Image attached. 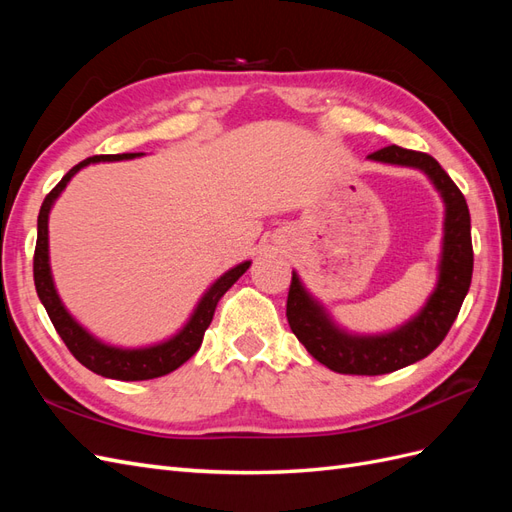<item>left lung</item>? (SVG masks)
Returning <instances> with one entry per match:
<instances>
[{
    "instance_id": "8db88e82",
    "label": "left lung",
    "mask_w": 512,
    "mask_h": 512,
    "mask_svg": "<svg viewBox=\"0 0 512 512\" xmlns=\"http://www.w3.org/2000/svg\"><path fill=\"white\" fill-rule=\"evenodd\" d=\"M367 158L421 170L440 194L444 224L436 286L423 307L399 327L384 333H352L335 322L322 301L305 288L299 273L292 271L286 316L292 333L322 365L337 374L380 376L425 359L442 344L470 290L474 252L466 198L436 160L427 153L397 145L384 147Z\"/></svg>"
}]
</instances>
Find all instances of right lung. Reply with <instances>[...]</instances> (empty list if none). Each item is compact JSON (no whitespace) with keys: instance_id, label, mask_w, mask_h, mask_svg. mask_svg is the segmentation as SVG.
Segmentation results:
<instances>
[{"instance_id":"obj_1","label":"right lung","mask_w":512,"mask_h":512,"mask_svg":"<svg viewBox=\"0 0 512 512\" xmlns=\"http://www.w3.org/2000/svg\"><path fill=\"white\" fill-rule=\"evenodd\" d=\"M141 156L143 153L94 156V158H87L81 164L70 168L66 177L55 185L51 194L44 198V203L40 207L38 241H36V254H34L36 292L46 309V314H49V318L53 322L55 331L59 333L61 339H64V344L74 354V359L83 363L87 369H91L98 376L111 378V380H126V382L166 376V374H170V371L181 367L188 359H192L196 350L200 348V344H203L205 331L209 329V324L215 314V307H218L220 299L224 297L226 290L235 284L252 265V260H245V262H239L237 267H232L226 273H222L218 280H215L205 290L203 297L198 299L196 307L192 309V314L188 320H185L183 327L175 335H170L168 339H162V342H158V344L123 348V346L106 344L94 333H89L83 324L68 312V307L64 305V301H61L59 292L55 288L53 271H51V256H49V215H51L55 200L61 196V192L66 190L70 179L79 173L81 168H85L89 164H98V162L134 160Z\"/></svg>"}]
</instances>
